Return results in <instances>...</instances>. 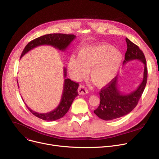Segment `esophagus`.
Instances as JSON below:
<instances>
[{"instance_id": "obj_1", "label": "esophagus", "mask_w": 159, "mask_h": 159, "mask_svg": "<svg viewBox=\"0 0 159 159\" xmlns=\"http://www.w3.org/2000/svg\"><path fill=\"white\" fill-rule=\"evenodd\" d=\"M78 93L79 95H85L88 93V89L83 85H80L78 88Z\"/></svg>"}]
</instances>
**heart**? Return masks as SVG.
<instances>
[{"label": "heart", "mask_w": 159, "mask_h": 159, "mask_svg": "<svg viewBox=\"0 0 159 159\" xmlns=\"http://www.w3.org/2000/svg\"><path fill=\"white\" fill-rule=\"evenodd\" d=\"M122 61V53L110 44H98L81 49L78 57L71 55L68 68L76 80L87 73L94 84L101 86L109 83L117 73Z\"/></svg>", "instance_id": "1"}]
</instances>
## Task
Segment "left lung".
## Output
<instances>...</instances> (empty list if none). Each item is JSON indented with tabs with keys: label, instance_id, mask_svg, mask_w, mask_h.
<instances>
[{
	"label": "left lung",
	"instance_id": "left-lung-1",
	"mask_svg": "<svg viewBox=\"0 0 159 159\" xmlns=\"http://www.w3.org/2000/svg\"><path fill=\"white\" fill-rule=\"evenodd\" d=\"M126 41L128 49L123 64L134 60L143 62L144 65L143 79L135 91L127 94L122 93L119 90L117 77L113 79L107 85L101 89L99 93L100 104L94 113L100 119L104 120L118 119L130 113L137 105L146 85L148 70L145 56L138 46L128 38H126Z\"/></svg>",
	"mask_w": 159,
	"mask_h": 159
}]
</instances>
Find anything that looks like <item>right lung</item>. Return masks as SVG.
Masks as SVG:
<instances>
[{"label": "right lung", "mask_w": 159, "mask_h": 159, "mask_svg": "<svg viewBox=\"0 0 159 159\" xmlns=\"http://www.w3.org/2000/svg\"><path fill=\"white\" fill-rule=\"evenodd\" d=\"M75 38H76V36L74 35H67L62 34V33H53V34L52 33V34L41 36L30 42L24 48L20 58L29 52L30 50L42 45L52 46L55 48L63 52L69 46ZM66 69L64 68V77L65 79L64 82L62 97L58 106L52 111L46 113H39L31 110L26 104L28 109L32 114L43 120L53 121L62 118L68 111L75 98L79 95L77 91L79 84L71 80L70 79H66Z\"/></svg>", "instance_id": "right-lung-1"}]
</instances>
